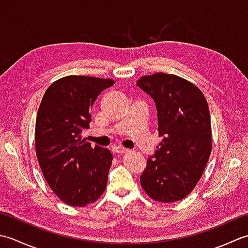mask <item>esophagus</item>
<instances>
[{
	"label": "esophagus",
	"mask_w": 248,
	"mask_h": 248,
	"mask_svg": "<svg viewBox=\"0 0 248 248\" xmlns=\"http://www.w3.org/2000/svg\"><path fill=\"white\" fill-rule=\"evenodd\" d=\"M112 151L114 152V154H125V152H129L130 149H127V148H124V147H113L112 148Z\"/></svg>",
	"instance_id": "esophagus-1"
}]
</instances>
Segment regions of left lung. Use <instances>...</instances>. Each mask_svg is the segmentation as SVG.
Returning <instances> with one entry per match:
<instances>
[{
    "instance_id": "obj_1",
    "label": "left lung",
    "mask_w": 248,
    "mask_h": 248,
    "mask_svg": "<svg viewBox=\"0 0 248 248\" xmlns=\"http://www.w3.org/2000/svg\"><path fill=\"white\" fill-rule=\"evenodd\" d=\"M136 84L154 99L163 138L147 161L141 187L155 202H178L196 186L211 154L207 100L197 86L175 75L155 73Z\"/></svg>"
}]
</instances>
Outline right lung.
Masks as SVG:
<instances>
[{
    "label": "right lung",
    "mask_w": 248,
    "mask_h": 248,
    "mask_svg": "<svg viewBox=\"0 0 248 248\" xmlns=\"http://www.w3.org/2000/svg\"><path fill=\"white\" fill-rule=\"evenodd\" d=\"M114 81L68 76L52 83L36 118V155L56 196L72 207H85L101 196L108 184L113 155L82 140L89 129L91 108L99 93Z\"/></svg>",
    "instance_id": "add662e5"
}]
</instances>
